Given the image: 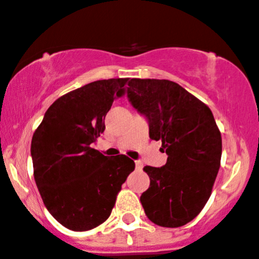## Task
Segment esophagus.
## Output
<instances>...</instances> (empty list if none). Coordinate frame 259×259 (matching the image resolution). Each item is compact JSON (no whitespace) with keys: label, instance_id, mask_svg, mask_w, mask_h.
<instances>
[{"label":"esophagus","instance_id":"esophagus-1","mask_svg":"<svg viewBox=\"0 0 259 259\" xmlns=\"http://www.w3.org/2000/svg\"><path fill=\"white\" fill-rule=\"evenodd\" d=\"M135 167H137V169L142 170V168L144 167V165H143V163L140 162V160H137V162H135Z\"/></svg>","mask_w":259,"mask_h":259}]
</instances>
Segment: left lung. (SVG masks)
<instances>
[{"label": "left lung", "mask_w": 259, "mask_h": 259, "mask_svg": "<svg viewBox=\"0 0 259 259\" xmlns=\"http://www.w3.org/2000/svg\"><path fill=\"white\" fill-rule=\"evenodd\" d=\"M127 99L162 142L163 167L145 165L150 185L140 196L145 215L159 227L178 228L204 209L222 159V134L211 110L176 82L133 78Z\"/></svg>", "instance_id": "obj_1"}]
</instances>
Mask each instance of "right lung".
Listing matches in <instances>:
<instances>
[{
  "mask_svg": "<svg viewBox=\"0 0 259 259\" xmlns=\"http://www.w3.org/2000/svg\"><path fill=\"white\" fill-rule=\"evenodd\" d=\"M127 78L95 81L53 102L31 140L34 178L48 211L74 232L94 229L111 214L121 185L134 170L126 155L92 148Z\"/></svg>",
  "mask_w": 259,
  "mask_h": 259,
  "instance_id": "add662e5",
  "label": "right lung"
}]
</instances>
